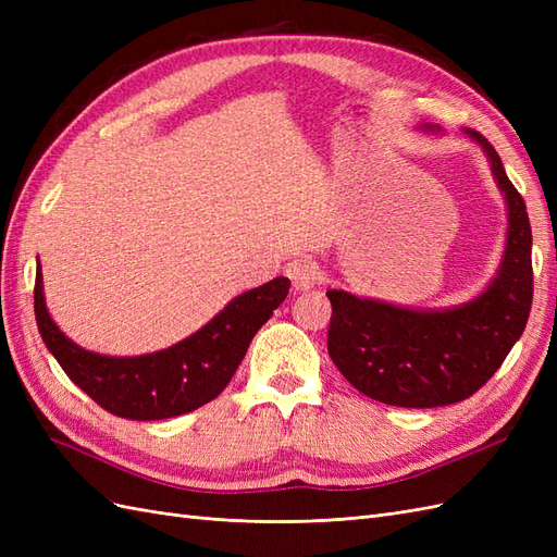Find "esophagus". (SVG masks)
<instances>
[{
	"mask_svg": "<svg viewBox=\"0 0 557 557\" xmlns=\"http://www.w3.org/2000/svg\"><path fill=\"white\" fill-rule=\"evenodd\" d=\"M285 274L293 281L295 290H309L315 283V267L307 258H295L285 267Z\"/></svg>",
	"mask_w": 557,
	"mask_h": 557,
	"instance_id": "obj_1",
	"label": "esophagus"
}]
</instances>
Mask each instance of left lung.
Listing matches in <instances>:
<instances>
[{"label":"left lung","mask_w":557,"mask_h":557,"mask_svg":"<svg viewBox=\"0 0 557 557\" xmlns=\"http://www.w3.org/2000/svg\"><path fill=\"white\" fill-rule=\"evenodd\" d=\"M420 129L442 132L430 123ZM462 134L481 146L507 205V244L493 281L476 297L444 309H411L327 290L332 362L362 395L391 407L432 409L471 397L528 325L532 230L525 201L491 141L469 127Z\"/></svg>","instance_id":"left-lung-1"}]
</instances>
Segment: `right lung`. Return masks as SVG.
<instances>
[{
	"label": "right lung",
	"mask_w": 557,
	"mask_h": 557,
	"mask_svg": "<svg viewBox=\"0 0 557 557\" xmlns=\"http://www.w3.org/2000/svg\"><path fill=\"white\" fill-rule=\"evenodd\" d=\"M290 281L276 276L246 290L183 342L134 358L102 356L66 336L48 313L41 264L35 283V313L46 348L83 393L113 416L162 420L190 413L225 391L256 332L288 297Z\"/></svg>",
	"instance_id": "obj_1"
}]
</instances>
